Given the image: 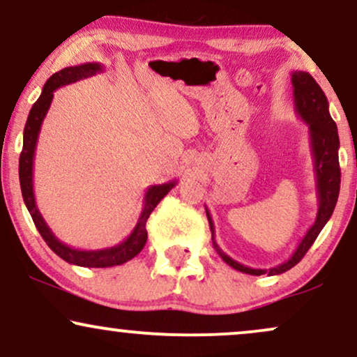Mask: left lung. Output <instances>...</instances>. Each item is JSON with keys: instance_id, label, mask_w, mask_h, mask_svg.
Here are the masks:
<instances>
[{"instance_id": "left-lung-1", "label": "left lung", "mask_w": 357, "mask_h": 357, "mask_svg": "<svg viewBox=\"0 0 357 357\" xmlns=\"http://www.w3.org/2000/svg\"><path fill=\"white\" fill-rule=\"evenodd\" d=\"M291 85H293V102H295V112L300 115V119L308 125L310 132V145L311 153H313V169L314 179H317V194H318V212L317 219L305 237L301 238L295 252L288 260L283 264L277 265L272 268H252L247 265H242L231 259L227 254H224L222 249L218 245L214 237V222L209 211L206 209L207 220L212 232V245L218 254L220 255L225 264L231 265L232 268L238 270L242 273L249 275H280L291 267H295L298 261L303 259L306 252L317 237L321 232V229L326 225L329 218L335 211L337 196H340V184H341V169H340V158H337V150H340V137H337V128L335 120L329 115L328 98L324 96L321 87L317 84L308 72L295 70L291 72Z\"/></svg>"}]
</instances>
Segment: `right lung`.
Wrapping results in <instances>:
<instances>
[{
    "mask_svg": "<svg viewBox=\"0 0 357 357\" xmlns=\"http://www.w3.org/2000/svg\"><path fill=\"white\" fill-rule=\"evenodd\" d=\"M103 72V66L98 62H87V64H80L74 67H66V69L52 74L46 84H44L43 92L36 103L31 108L28 121L24 126V135H22V151L20 156V183H21V192L24 204L28 207L31 218L34 220L36 229H38L40 237L46 241L54 254L61 257L62 260L69 261L72 265H79V267H89V268H107L115 267V265H121L125 261L132 260L135 255L145 247L148 232H146V220L150 218L153 209L158 206L163 197L168 194L171 189L176 186V181H169L165 184H155V186L148 188L145 194V201H143V209L139 214L138 222L135 229L123 242L119 245L107 247V249L100 250H80L69 247L67 243L61 242L54 236V232L49 229V225L44 220L43 214L38 209L34 197V184H33V169H34V153L36 145H38V138L40 132V125H43L44 116H46L49 107H51L54 92L62 85L77 82V80L92 77V75L100 74Z\"/></svg>",
    "mask_w": 357,
    "mask_h": 357,
    "instance_id": "right-lung-1",
    "label": "right lung"
}]
</instances>
